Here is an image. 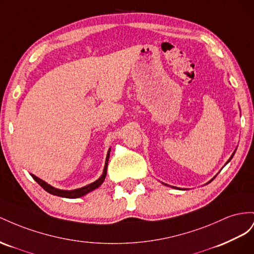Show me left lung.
Here are the masks:
<instances>
[{"label":"left lung","instance_id":"obj_1","mask_svg":"<svg viewBox=\"0 0 254 254\" xmlns=\"http://www.w3.org/2000/svg\"><path fill=\"white\" fill-rule=\"evenodd\" d=\"M235 151H236V150H235ZM235 151L233 152V154H232V155H231V157H230V158L228 159V162L226 163V165H227V164H228V163H229V162L231 161V159H232V157H233V156H234V154H235ZM215 177H216V176H215ZM215 177H214V178H213V179H212L211 181H208V182H207V183H211V182H212V181H213V180L215 179ZM207 183H206V184H207ZM165 185H167V184H165ZM167 186H168V185H167ZM171 187H173V186H171ZM173 188H178V187H173ZM178 190H181V188H178Z\"/></svg>","mask_w":254,"mask_h":254}]
</instances>
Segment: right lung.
I'll return each mask as SVG.
<instances>
[{
	"mask_svg": "<svg viewBox=\"0 0 254 254\" xmlns=\"http://www.w3.org/2000/svg\"><path fill=\"white\" fill-rule=\"evenodd\" d=\"M110 153H111V148L108 149V152H107L102 176H101L98 180H96L95 182H92V183L86 185L84 187H81V188H76V190H59V188H55L52 185L48 184L47 182H45V181H43V180L39 179L38 177L32 175V173H31V176L33 177V179L36 181V182H37L43 188V190H45L46 191H48L51 194L59 195V197H63V198H70V199L79 198V197H83V195L87 194V193L92 191V190H97L98 187H100L101 185H102V183L104 182V180H105V177H106V171H107V165H108V158H110Z\"/></svg>",
	"mask_w": 254,
	"mask_h": 254,
	"instance_id": "1",
	"label": "right lung"
}]
</instances>
